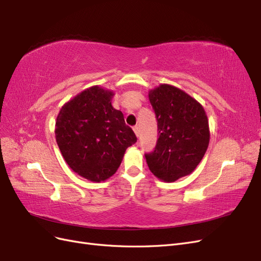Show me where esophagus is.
<instances>
[{"instance_id": "esophagus-1", "label": "esophagus", "mask_w": 261, "mask_h": 261, "mask_svg": "<svg viewBox=\"0 0 261 261\" xmlns=\"http://www.w3.org/2000/svg\"><path fill=\"white\" fill-rule=\"evenodd\" d=\"M133 130H134V133L136 134V136L138 137V136H139V127H138V126H134Z\"/></svg>"}]
</instances>
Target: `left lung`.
Returning <instances> with one entry per match:
<instances>
[{
    "label": "left lung",
    "mask_w": 261,
    "mask_h": 261,
    "mask_svg": "<svg viewBox=\"0 0 261 261\" xmlns=\"http://www.w3.org/2000/svg\"><path fill=\"white\" fill-rule=\"evenodd\" d=\"M159 138L145 154L149 170L164 181L189 175L200 163L210 140L208 117L198 101L174 86L162 84L149 91Z\"/></svg>",
    "instance_id": "1"
}]
</instances>
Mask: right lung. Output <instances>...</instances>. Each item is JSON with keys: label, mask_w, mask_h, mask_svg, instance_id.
Wrapping results in <instances>:
<instances>
[{"label": "right lung", "mask_w": 261, "mask_h": 261, "mask_svg": "<svg viewBox=\"0 0 261 261\" xmlns=\"http://www.w3.org/2000/svg\"><path fill=\"white\" fill-rule=\"evenodd\" d=\"M113 96L92 86L67 101L55 122V139L68 167L97 183L114 174L126 149L137 141L123 113L112 107Z\"/></svg>", "instance_id": "right-lung-1"}]
</instances>
